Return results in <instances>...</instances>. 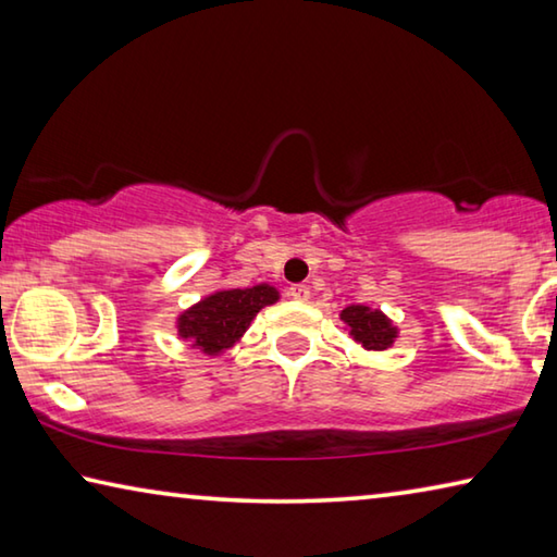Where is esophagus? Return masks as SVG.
Wrapping results in <instances>:
<instances>
[{
	"instance_id": "1",
	"label": "esophagus",
	"mask_w": 557,
	"mask_h": 557,
	"mask_svg": "<svg viewBox=\"0 0 557 557\" xmlns=\"http://www.w3.org/2000/svg\"><path fill=\"white\" fill-rule=\"evenodd\" d=\"M287 295H289L292 299H297V301H307V299H309V287H307V285H292V287L287 289Z\"/></svg>"
}]
</instances>
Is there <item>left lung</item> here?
I'll return each mask as SVG.
<instances>
[{
  "instance_id": "8db88e82",
  "label": "left lung",
  "mask_w": 557,
  "mask_h": 557,
  "mask_svg": "<svg viewBox=\"0 0 557 557\" xmlns=\"http://www.w3.org/2000/svg\"><path fill=\"white\" fill-rule=\"evenodd\" d=\"M342 319L351 329V334L358 344L369 351H383L388 348L395 338V326L385 319V314H381L379 309L363 307V305H351L346 307L342 312Z\"/></svg>"
}]
</instances>
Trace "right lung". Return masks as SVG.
Segmentation results:
<instances>
[{
	"label": "right lung",
	"mask_w": 557,
	"mask_h": 557,
	"mask_svg": "<svg viewBox=\"0 0 557 557\" xmlns=\"http://www.w3.org/2000/svg\"><path fill=\"white\" fill-rule=\"evenodd\" d=\"M272 301H277V289L270 285L215 292L178 317V336L188 338L199 351L215 356L238 342L260 309Z\"/></svg>",
	"instance_id": "obj_1"
}]
</instances>
